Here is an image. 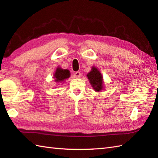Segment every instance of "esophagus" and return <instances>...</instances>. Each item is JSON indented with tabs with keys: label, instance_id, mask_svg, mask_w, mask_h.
I'll list each match as a JSON object with an SVG mask.
<instances>
[{
	"label": "esophagus",
	"instance_id": "obj_1",
	"mask_svg": "<svg viewBox=\"0 0 158 158\" xmlns=\"http://www.w3.org/2000/svg\"><path fill=\"white\" fill-rule=\"evenodd\" d=\"M81 74L80 71H77V72L75 73L74 76H75V78H79L81 77Z\"/></svg>",
	"mask_w": 158,
	"mask_h": 158
}]
</instances>
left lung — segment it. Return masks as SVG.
<instances>
[{"mask_svg":"<svg viewBox=\"0 0 158 158\" xmlns=\"http://www.w3.org/2000/svg\"><path fill=\"white\" fill-rule=\"evenodd\" d=\"M87 77L91 85L93 87L95 91L101 92L102 90L104 89L103 77L97 67L93 66L91 67V71L87 74Z\"/></svg>","mask_w":158,"mask_h":158,"instance_id":"left-lung-1","label":"left lung"}]
</instances>
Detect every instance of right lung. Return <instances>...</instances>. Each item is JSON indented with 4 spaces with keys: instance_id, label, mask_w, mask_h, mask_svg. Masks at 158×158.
<instances>
[{
    "instance_id": "add662e5",
    "label": "right lung",
    "mask_w": 158,
    "mask_h": 158,
    "mask_svg": "<svg viewBox=\"0 0 158 158\" xmlns=\"http://www.w3.org/2000/svg\"><path fill=\"white\" fill-rule=\"evenodd\" d=\"M70 76L71 73L68 69H63L58 66L55 71L53 78L56 83H64L66 79L70 77Z\"/></svg>"
}]
</instances>
